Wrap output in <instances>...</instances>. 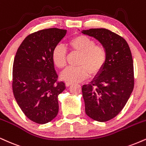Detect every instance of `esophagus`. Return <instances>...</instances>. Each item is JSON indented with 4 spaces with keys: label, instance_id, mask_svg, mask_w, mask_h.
I'll list each match as a JSON object with an SVG mask.
<instances>
[{
    "label": "esophagus",
    "instance_id": "obj_1",
    "mask_svg": "<svg viewBox=\"0 0 146 146\" xmlns=\"http://www.w3.org/2000/svg\"><path fill=\"white\" fill-rule=\"evenodd\" d=\"M72 84H73V82H66L65 83L66 86H70L72 85Z\"/></svg>",
    "mask_w": 146,
    "mask_h": 146
}]
</instances>
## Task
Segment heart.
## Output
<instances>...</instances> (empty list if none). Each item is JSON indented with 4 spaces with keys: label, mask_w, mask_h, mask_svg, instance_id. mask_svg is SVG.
<instances>
[{
    "label": "heart",
    "mask_w": 146,
    "mask_h": 146,
    "mask_svg": "<svg viewBox=\"0 0 146 146\" xmlns=\"http://www.w3.org/2000/svg\"><path fill=\"white\" fill-rule=\"evenodd\" d=\"M67 46L73 53L80 54L78 67L68 68L61 74V78L68 82H81L88 78L89 74L94 75L101 71L108 58L106 49L102 45H96L92 38L84 35H78L68 42ZM54 64L60 69L66 66V50L58 45L52 53Z\"/></svg>",
    "instance_id": "b5f03b06"
}]
</instances>
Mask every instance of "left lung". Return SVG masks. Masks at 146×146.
Returning a JSON list of instances; mask_svg holds the SVG:
<instances>
[{
  "mask_svg": "<svg viewBox=\"0 0 146 146\" xmlns=\"http://www.w3.org/2000/svg\"><path fill=\"white\" fill-rule=\"evenodd\" d=\"M82 33L97 39L108 54L101 71L82 88L86 113L93 120L106 122L122 111L133 92L132 54L126 40L110 30L91 29Z\"/></svg>",
  "mask_w": 146,
  "mask_h": 146,
  "instance_id": "1",
  "label": "left lung"
}]
</instances>
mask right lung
<instances>
[{"mask_svg": "<svg viewBox=\"0 0 146 146\" xmlns=\"http://www.w3.org/2000/svg\"><path fill=\"white\" fill-rule=\"evenodd\" d=\"M66 33L52 28L28 35L14 58V97L26 116L37 124L50 122L58 113V96L66 87L58 81L52 53Z\"/></svg>", "mask_w": 146, "mask_h": 146, "instance_id": "obj_1", "label": "right lung"}]
</instances>
